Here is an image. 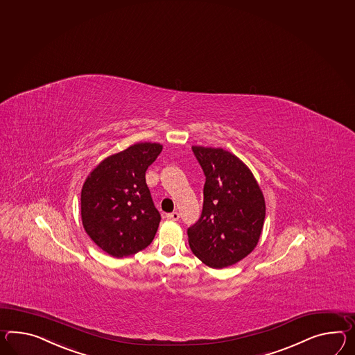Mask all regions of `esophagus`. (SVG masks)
Instances as JSON below:
<instances>
[{"label":"esophagus","mask_w":355,"mask_h":355,"mask_svg":"<svg viewBox=\"0 0 355 355\" xmlns=\"http://www.w3.org/2000/svg\"><path fill=\"white\" fill-rule=\"evenodd\" d=\"M166 218H168V219H171V220H178V219H180V213H178V211L169 213V214H166Z\"/></svg>","instance_id":"esophagus-1"}]
</instances>
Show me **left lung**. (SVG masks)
<instances>
[{
	"mask_svg": "<svg viewBox=\"0 0 355 355\" xmlns=\"http://www.w3.org/2000/svg\"><path fill=\"white\" fill-rule=\"evenodd\" d=\"M205 175L199 220L187 230L191 250L210 268L248 257L259 241L266 202L250 169L223 148L192 146Z\"/></svg>",
	"mask_w": 355,
	"mask_h": 355,
	"instance_id": "8db88e82",
	"label": "left lung"
}]
</instances>
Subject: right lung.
I'll return each mask as SVG.
<instances>
[{"label":"right lung","mask_w":355,"mask_h":355,"mask_svg":"<svg viewBox=\"0 0 355 355\" xmlns=\"http://www.w3.org/2000/svg\"><path fill=\"white\" fill-rule=\"evenodd\" d=\"M162 150L159 144H136L106 157L83 184L82 223L92 241L112 257L133 255L155 237L162 216L145 175Z\"/></svg>","instance_id":"add662e5"}]
</instances>
